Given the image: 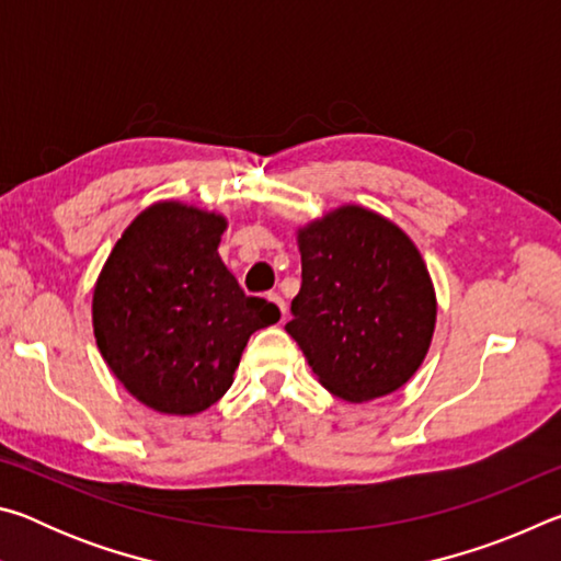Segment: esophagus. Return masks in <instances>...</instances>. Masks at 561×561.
Here are the masks:
<instances>
[{"label":"esophagus","mask_w":561,"mask_h":561,"mask_svg":"<svg viewBox=\"0 0 561 561\" xmlns=\"http://www.w3.org/2000/svg\"><path fill=\"white\" fill-rule=\"evenodd\" d=\"M267 299H270L272 304H277V309H279V314H282V321L287 319V301H284L277 291H270Z\"/></svg>","instance_id":"obj_1"}]
</instances>
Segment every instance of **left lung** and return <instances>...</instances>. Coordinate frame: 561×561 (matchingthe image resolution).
<instances>
[{
    "instance_id": "left-lung-1",
    "label": "left lung",
    "mask_w": 561,
    "mask_h": 561,
    "mask_svg": "<svg viewBox=\"0 0 561 561\" xmlns=\"http://www.w3.org/2000/svg\"><path fill=\"white\" fill-rule=\"evenodd\" d=\"M301 289L287 334L319 383L351 403L411 381L431 348L438 301L428 267L401 227L341 205L297 230Z\"/></svg>"
}]
</instances>
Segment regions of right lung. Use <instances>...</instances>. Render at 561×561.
<instances>
[{
  "mask_svg": "<svg viewBox=\"0 0 561 561\" xmlns=\"http://www.w3.org/2000/svg\"><path fill=\"white\" fill-rule=\"evenodd\" d=\"M227 220L163 201L113 247L93 287V336L126 391L168 415H195L234 381L247 341L279 321L247 297L217 254Z\"/></svg>",
  "mask_w": 561,
  "mask_h": 561,
  "instance_id": "add662e5",
  "label": "right lung"
}]
</instances>
